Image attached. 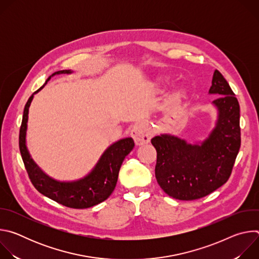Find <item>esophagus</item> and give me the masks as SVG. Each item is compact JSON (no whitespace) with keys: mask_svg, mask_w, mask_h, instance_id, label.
Listing matches in <instances>:
<instances>
[{"mask_svg":"<svg viewBox=\"0 0 259 259\" xmlns=\"http://www.w3.org/2000/svg\"><path fill=\"white\" fill-rule=\"evenodd\" d=\"M131 136L134 139L136 145H142L151 141L153 132L151 131V128L147 122L140 121L133 126L131 130Z\"/></svg>","mask_w":259,"mask_h":259,"instance_id":"34e87169","label":"esophagus"}]
</instances>
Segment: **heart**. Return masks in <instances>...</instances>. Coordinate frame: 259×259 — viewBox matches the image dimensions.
Here are the masks:
<instances>
[{"label":"heart","mask_w":259,"mask_h":259,"mask_svg":"<svg viewBox=\"0 0 259 259\" xmlns=\"http://www.w3.org/2000/svg\"><path fill=\"white\" fill-rule=\"evenodd\" d=\"M183 96H184V92H183V90H176V91H174L173 93H172V95H171V102L173 103V104H177V103H179L181 100H182V98H183Z\"/></svg>","instance_id":"heart-1"}]
</instances>
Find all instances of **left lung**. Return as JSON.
I'll return each mask as SVG.
<instances>
[{
    "label": "left lung",
    "mask_w": 259,
    "mask_h": 259,
    "mask_svg": "<svg viewBox=\"0 0 259 259\" xmlns=\"http://www.w3.org/2000/svg\"><path fill=\"white\" fill-rule=\"evenodd\" d=\"M209 93L220 96L213 101L218 109L216 126L205 141L190 144L168 134L151 140L157 151V181L168 196L177 200L201 199L224 186L240 150V105L217 69Z\"/></svg>",
    "instance_id": "left-lung-1"
}]
</instances>
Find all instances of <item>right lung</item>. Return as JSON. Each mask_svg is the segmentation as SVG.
<instances>
[{
	"instance_id": "obj_1",
	"label": "right lung",
	"mask_w": 259,
	"mask_h": 259,
	"mask_svg": "<svg viewBox=\"0 0 259 259\" xmlns=\"http://www.w3.org/2000/svg\"><path fill=\"white\" fill-rule=\"evenodd\" d=\"M70 70H59L52 76L59 73H70ZM36 90L39 92L50 80ZM33 93V94H34ZM28 98L24 110L19 131V150L24 167L33 187L42 195L68 208L85 209L95 206L106 200L114 192L118 181L119 171L125 157L133 150L134 141L131 137L121 139L110 145L103 153L94 169L84 178L72 182H59L47 176L30 158L25 145V134L27 127L28 108L33 98Z\"/></svg>"
}]
</instances>
